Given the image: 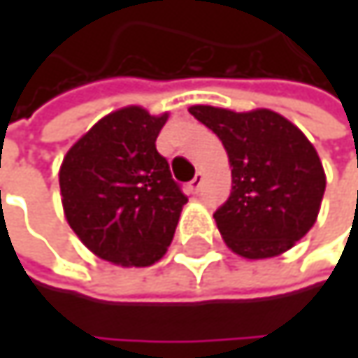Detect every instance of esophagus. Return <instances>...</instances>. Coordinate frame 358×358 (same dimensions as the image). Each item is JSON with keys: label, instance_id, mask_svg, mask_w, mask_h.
<instances>
[{"label": "esophagus", "instance_id": "1", "mask_svg": "<svg viewBox=\"0 0 358 358\" xmlns=\"http://www.w3.org/2000/svg\"><path fill=\"white\" fill-rule=\"evenodd\" d=\"M201 184H203V174H196L194 178L188 182V190H190L192 194H196V192L201 190Z\"/></svg>", "mask_w": 358, "mask_h": 358}]
</instances>
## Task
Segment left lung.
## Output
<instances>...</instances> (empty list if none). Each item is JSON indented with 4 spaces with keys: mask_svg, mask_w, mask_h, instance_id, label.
<instances>
[{
    "mask_svg": "<svg viewBox=\"0 0 358 358\" xmlns=\"http://www.w3.org/2000/svg\"><path fill=\"white\" fill-rule=\"evenodd\" d=\"M228 151L232 190L213 213L226 245L245 259L292 249L315 224L325 174L315 147L271 109L236 113L211 106L188 109Z\"/></svg>",
    "mask_w": 358,
    "mask_h": 358,
    "instance_id": "obj_1",
    "label": "left lung"
}]
</instances>
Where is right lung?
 I'll return each instance as SVG.
<instances>
[{
  "mask_svg": "<svg viewBox=\"0 0 358 358\" xmlns=\"http://www.w3.org/2000/svg\"><path fill=\"white\" fill-rule=\"evenodd\" d=\"M168 113L130 106L101 117L59 168L70 228L97 257L147 267L170 247L188 196L155 141Z\"/></svg>",
  "mask_w": 358,
  "mask_h": 358,
  "instance_id": "right-lung-1",
  "label": "right lung"
}]
</instances>
